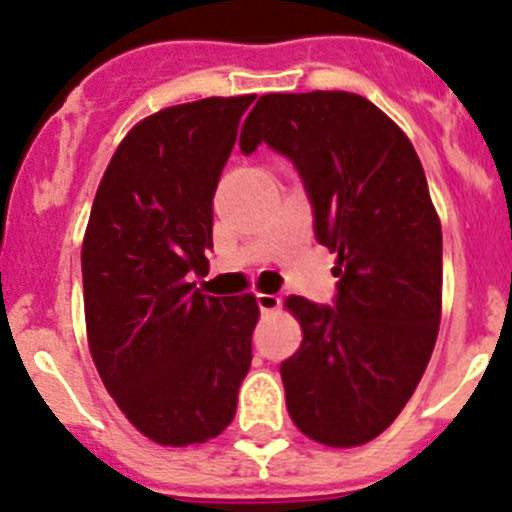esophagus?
Listing matches in <instances>:
<instances>
[{
    "mask_svg": "<svg viewBox=\"0 0 512 512\" xmlns=\"http://www.w3.org/2000/svg\"><path fill=\"white\" fill-rule=\"evenodd\" d=\"M257 305H260L262 313H275V310L280 308V298H278V295L257 293Z\"/></svg>",
    "mask_w": 512,
    "mask_h": 512,
    "instance_id": "34e87169",
    "label": "esophagus"
}]
</instances>
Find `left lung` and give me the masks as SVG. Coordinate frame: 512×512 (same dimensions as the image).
Returning a JSON list of instances; mask_svg holds the SVG:
<instances>
[{"label":"left lung","instance_id":"left-lung-1","mask_svg":"<svg viewBox=\"0 0 512 512\" xmlns=\"http://www.w3.org/2000/svg\"><path fill=\"white\" fill-rule=\"evenodd\" d=\"M288 156L336 252V308L285 300L303 331L280 376L295 427L326 447L379 437L412 399L442 318V224L407 133L364 95L267 93L240 146Z\"/></svg>","mask_w":512,"mask_h":512}]
</instances>
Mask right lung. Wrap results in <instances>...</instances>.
Returning a JSON list of instances; mask_svg holds the SVG:
<instances>
[{"label": "right lung", "mask_w": 512, "mask_h": 512, "mask_svg": "<svg viewBox=\"0 0 512 512\" xmlns=\"http://www.w3.org/2000/svg\"><path fill=\"white\" fill-rule=\"evenodd\" d=\"M255 95L146 116L118 143L83 237L85 333L128 422L164 447L204 444L234 419L260 308L194 288L212 199Z\"/></svg>", "instance_id": "1"}]
</instances>
